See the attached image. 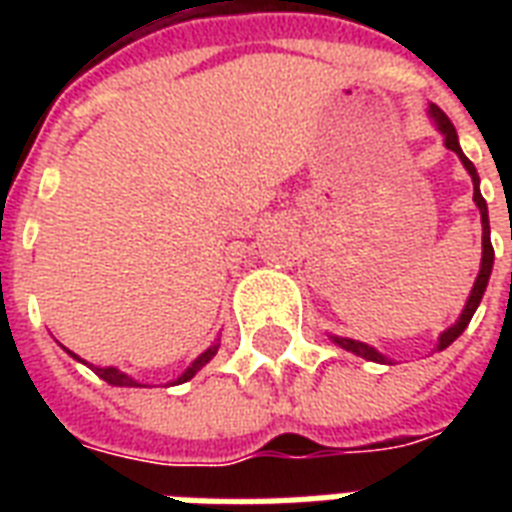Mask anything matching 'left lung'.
Wrapping results in <instances>:
<instances>
[{
    "mask_svg": "<svg viewBox=\"0 0 512 512\" xmlns=\"http://www.w3.org/2000/svg\"><path fill=\"white\" fill-rule=\"evenodd\" d=\"M428 114L430 119L436 122L438 132L444 135V146L449 148V151H454V154L460 156V162L465 164V170H468V175L473 177V201H476V207L478 212H481V225H484V236H481V244H484V252H481V271H478L476 276V284H473V289H470V297H468V303H465V308H462L460 313V319L454 321L452 327L446 329V332H441V337H438V350H444L449 348L457 337L468 329L470 319H473V313H476L478 303H481V297H484L486 292V284H489V276H492V265H494V247H492V239H489V209H486V201L484 196H481V191H478V172L476 167H473V162H470L468 156L462 154V148H460V140H457V130H454V124L449 122V116L441 111V108L436 106V103H430L428 108ZM332 337V342L335 345H340V348L350 350V353H356V356L366 358V361H380V364H390L388 358L382 356V353H377V350L372 348V345H366V342H358V340H348V337H335V335H329Z\"/></svg>",
    "mask_w": 512,
    "mask_h": 512,
    "instance_id": "8db88e82",
    "label": "left lung"
}]
</instances>
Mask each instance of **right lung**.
Instances as JSON below:
<instances>
[{
    "label": "right lung",
    "mask_w": 512,
    "mask_h": 512,
    "mask_svg": "<svg viewBox=\"0 0 512 512\" xmlns=\"http://www.w3.org/2000/svg\"><path fill=\"white\" fill-rule=\"evenodd\" d=\"M217 348H220L217 342H215V345H209V348L204 350V353H201V356L196 358V361H193V364L188 366V369H185V372L180 374V377H177L175 385H180V382H188V380H191L193 374L199 372L201 366L209 364V361H212V356H215V353H217ZM68 353H71V350H68ZM71 356L79 358V356H76V353H71ZM79 361H82V358H79ZM95 374H98L100 380H106L108 385H119V388H146V385H140L138 380H132L130 374L119 372L116 366H106V369H95Z\"/></svg>",
    "instance_id": "1"
}]
</instances>
